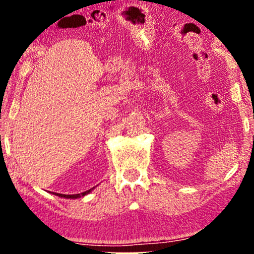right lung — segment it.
<instances>
[{
  "label": "right lung",
  "mask_w": 254,
  "mask_h": 254,
  "mask_svg": "<svg viewBox=\"0 0 254 254\" xmlns=\"http://www.w3.org/2000/svg\"><path fill=\"white\" fill-rule=\"evenodd\" d=\"M93 189L94 188H92L90 189V190H87V191H84V192H82V193H76V194H62V193H54L56 194V196H58V197H63V198H71V199H76V198H80V197H83V196H86V194H88L89 192H92L93 191Z\"/></svg>",
  "instance_id": "add662e5"
}]
</instances>
